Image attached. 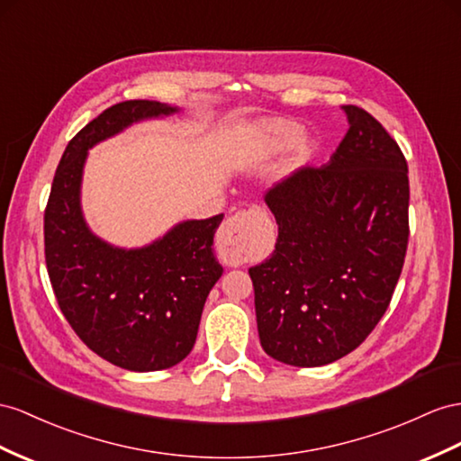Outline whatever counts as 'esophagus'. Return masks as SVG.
<instances>
[{
  "label": "esophagus",
  "mask_w": 461,
  "mask_h": 461,
  "mask_svg": "<svg viewBox=\"0 0 461 461\" xmlns=\"http://www.w3.org/2000/svg\"><path fill=\"white\" fill-rule=\"evenodd\" d=\"M268 226L270 220L261 208L243 210L223 221L218 240L223 245L233 247L235 251L247 253L265 238Z\"/></svg>",
  "instance_id": "1"
}]
</instances>
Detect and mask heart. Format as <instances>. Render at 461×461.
Instances as JSON below:
<instances>
[{"label":"heart","mask_w":461,"mask_h":461,"mask_svg":"<svg viewBox=\"0 0 461 461\" xmlns=\"http://www.w3.org/2000/svg\"><path fill=\"white\" fill-rule=\"evenodd\" d=\"M300 136H302V126L298 122L285 121V118H270V121H263L257 126V138L261 141V146L268 151H278L296 144ZM312 151H313L312 141H302L298 148V156L308 158Z\"/></svg>","instance_id":"b5f03b06"}]
</instances>
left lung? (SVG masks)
<instances>
[{
    "instance_id": "8db88e82",
    "label": "left lung",
    "mask_w": 461,
    "mask_h": 461,
    "mask_svg": "<svg viewBox=\"0 0 461 461\" xmlns=\"http://www.w3.org/2000/svg\"><path fill=\"white\" fill-rule=\"evenodd\" d=\"M343 109L348 130L331 161L265 194L278 240L249 268L263 350L302 368L364 343L392 302L409 243L403 151L370 113Z\"/></svg>"
}]
</instances>
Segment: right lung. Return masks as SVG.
I'll return each instance as SVG.
<instances>
[{
  "label": "right lung",
  "mask_w": 461,
  "mask_h": 461,
  "mask_svg": "<svg viewBox=\"0 0 461 461\" xmlns=\"http://www.w3.org/2000/svg\"><path fill=\"white\" fill-rule=\"evenodd\" d=\"M171 113L176 107L136 99L93 118L69 140L44 210L46 268L64 317L93 352L132 372L171 368L193 350L204 302L223 273L212 251L223 214L186 220L141 249H118L81 216V173L97 141Z\"/></svg>",
  "instance_id": "1"
}]
</instances>
